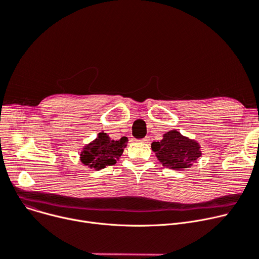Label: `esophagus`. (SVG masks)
<instances>
[{
  "instance_id": "esophagus-1",
  "label": "esophagus",
  "mask_w": 259,
  "mask_h": 259,
  "mask_svg": "<svg viewBox=\"0 0 259 259\" xmlns=\"http://www.w3.org/2000/svg\"><path fill=\"white\" fill-rule=\"evenodd\" d=\"M141 141H142V142H145V143H147V142L149 141V138H148V137H145V138H143Z\"/></svg>"
}]
</instances>
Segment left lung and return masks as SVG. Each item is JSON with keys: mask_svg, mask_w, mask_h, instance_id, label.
Returning a JSON list of instances; mask_svg holds the SVG:
<instances>
[{"mask_svg": "<svg viewBox=\"0 0 259 259\" xmlns=\"http://www.w3.org/2000/svg\"><path fill=\"white\" fill-rule=\"evenodd\" d=\"M200 144L178 131H170L163 135L160 142L151 143L158 160L163 166L175 170L188 168L202 155Z\"/></svg>", "mask_w": 259, "mask_h": 259, "instance_id": "obj_1", "label": "left lung"}]
</instances>
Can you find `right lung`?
I'll use <instances>...</instances> for the list:
<instances>
[{
  "label": "right lung",
  "instance_id": "1",
  "mask_svg": "<svg viewBox=\"0 0 259 259\" xmlns=\"http://www.w3.org/2000/svg\"><path fill=\"white\" fill-rule=\"evenodd\" d=\"M127 141L126 137L115 141L110 138L108 134L99 133L94 141L83 147L80 154V161L90 168L96 170L114 165L122 155Z\"/></svg>",
  "mask_w": 259,
  "mask_h": 259
}]
</instances>
